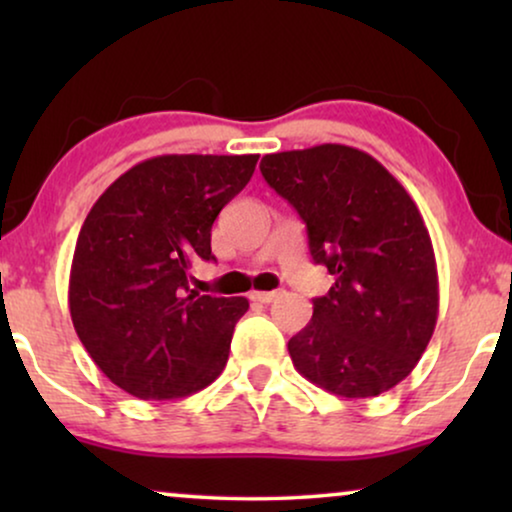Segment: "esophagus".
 I'll use <instances>...</instances> for the list:
<instances>
[{
  "label": "esophagus",
  "mask_w": 512,
  "mask_h": 512,
  "mask_svg": "<svg viewBox=\"0 0 512 512\" xmlns=\"http://www.w3.org/2000/svg\"><path fill=\"white\" fill-rule=\"evenodd\" d=\"M282 296V291H251L249 298L256 300V303H272V300H277Z\"/></svg>",
  "instance_id": "obj_1"
}]
</instances>
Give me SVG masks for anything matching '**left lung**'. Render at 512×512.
I'll use <instances>...</instances> for the list:
<instances>
[{
    "mask_svg": "<svg viewBox=\"0 0 512 512\" xmlns=\"http://www.w3.org/2000/svg\"><path fill=\"white\" fill-rule=\"evenodd\" d=\"M261 172L305 221L314 263L335 275L289 340L293 366L342 398L396 387L438 319L436 254L415 200L387 167L345 144L268 153Z\"/></svg>",
    "mask_w": 512,
    "mask_h": 512,
    "instance_id": "8db88e82",
    "label": "left lung"
}]
</instances>
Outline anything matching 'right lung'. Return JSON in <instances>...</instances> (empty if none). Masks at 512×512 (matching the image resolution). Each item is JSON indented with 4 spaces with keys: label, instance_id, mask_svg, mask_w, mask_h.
<instances>
[{
    "label": "right lung",
    "instance_id": "obj_1",
    "mask_svg": "<svg viewBox=\"0 0 512 512\" xmlns=\"http://www.w3.org/2000/svg\"><path fill=\"white\" fill-rule=\"evenodd\" d=\"M258 156L172 153L142 160L83 221L69 312L90 359L142 401L184 398L223 373L247 298L188 291L193 261H212V223L249 184Z\"/></svg>",
    "mask_w": 512,
    "mask_h": 512
}]
</instances>
